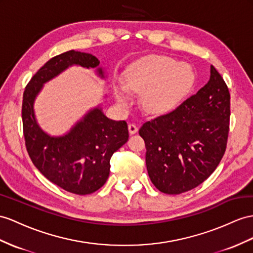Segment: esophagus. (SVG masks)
I'll list each match as a JSON object with an SVG mask.
<instances>
[{"label": "esophagus", "instance_id": "esophagus-1", "mask_svg": "<svg viewBox=\"0 0 253 253\" xmlns=\"http://www.w3.org/2000/svg\"><path fill=\"white\" fill-rule=\"evenodd\" d=\"M128 130H129V133H130V134H134L135 132L138 131V127L135 126L134 124H129L128 125Z\"/></svg>", "mask_w": 253, "mask_h": 253}]
</instances>
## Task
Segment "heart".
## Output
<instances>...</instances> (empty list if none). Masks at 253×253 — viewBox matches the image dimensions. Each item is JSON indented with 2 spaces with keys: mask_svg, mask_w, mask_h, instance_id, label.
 Masks as SVG:
<instances>
[{
  "mask_svg": "<svg viewBox=\"0 0 253 253\" xmlns=\"http://www.w3.org/2000/svg\"><path fill=\"white\" fill-rule=\"evenodd\" d=\"M193 83L194 75L188 65L177 64L169 57H154L129 68L123 84H115L113 92L123 107L130 102V93L142 94L141 103L145 111L163 115L182 102Z\"/></svg>",
  "mask_w": 253,
  "mask_h": 253,
  "instance_id": "heart-1",
  "label": "heart"
}]
</instances>
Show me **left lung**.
<instances>
[{
	"instance_id": "left-lung-1",
	"label": "left lung",
	"mask_w": 253,
	"mask_h": 253,
	"mask_svg": "<svg viewBox=\"0 0 253 253\" xmlns=\"http://www.w3.org/2000/svg\"><path fill=\"white\" fill-rule=\"evenodd\" d=\"M229 125V88L211 65L209 82L197 94L140 128L154 186L179 194L202 184L223 157Z\"/></svg>"
}]
</instances>
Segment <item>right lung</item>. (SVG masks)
<instances>
[{"instance_id":"right-lung-1","label":"right lung","mask_w":253,"mask_h":253,"mask_svg":"<svg viewBox=\"0 0 253 253\" xmlns=\"http://www.w3.org/2000/svg\"><path fill=\"white\" fill-rule=\"evenodd\" d=\"M99 63L93 54L67 51L44 64L23 93V134L32 163L50 182L80 196L95 192L107 182L110 159L128 140L127 123L108 119L98 106L90 109L67 133L50 135L38 125L34 102L44 83L74 65L96 69L105 79Z\"/></svg>"}]
</instances>
